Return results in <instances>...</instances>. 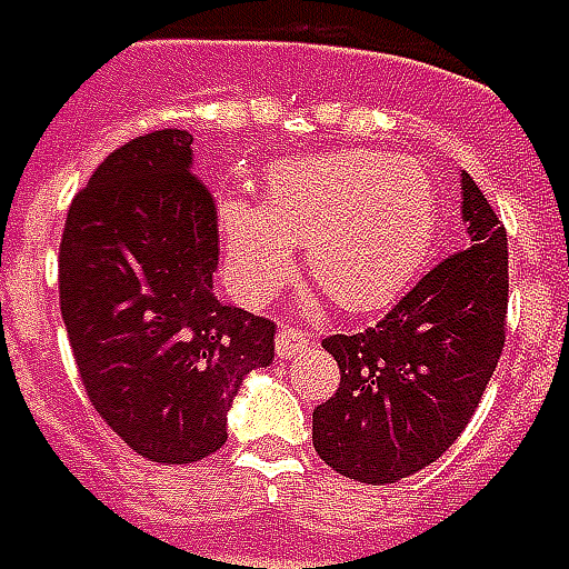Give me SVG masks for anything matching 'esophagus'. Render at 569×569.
<instances>
[{
    "instance_id": "1",
    "label": "esophagus",
    "mask_w": 569,
    "mask_h": 569,
    "mask_svg": "<svg viewBox=\"0 0 569 569\" xmlns=\"http://www.w3.org/2000/svg\"><path fill=\"white\" fill-rule=\"evenodd\" d=\"M310 345H313V338L305 332H298L292 326H280V329H277V338H273V350H277V357L280 359L298 357V353L308 350Z\"/></svg>"
}]
</instances>
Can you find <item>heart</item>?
Returning <instances> with one entry per match:
<instances>
[{"mask_svg": "<svg viewBox=\"0 0 569 569\" xmlns=\"http://www.w3.org/2000/svg\"><path fill=\"white\" fill-rule=\"evenodd\" d=\"M439 200L423 167L381 151L298 154L264 176V203L224 194L216 203L228 277L247 301L283 283L292 247L345 310L393 301L423 264Z\"/></svg>", "mask_w": 569, "mask_h": 569, "instance_id": "1", "label": "heart"}]
</instances>
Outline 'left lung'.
Returning a JSON list of instances; mask_svg holds the SVG:
<instances>
[{"mask_svg":"<svg viewBox=\"0 0 569 569\" xmlns=\"http://www.w3.org/2000/svg\"><path fill=\"white\" fill-rule=\"evenodd\" d=\"M466 249L423 273L366 332L322 347L338 393L313 411V448L335 472L393 485L436 463L476 415L506 341L509 243L488 198L460 173Z\"/></svg>","mask_w":569,"mask_h":569,"instance_id":"1","label":"left lung"}]
</instances>
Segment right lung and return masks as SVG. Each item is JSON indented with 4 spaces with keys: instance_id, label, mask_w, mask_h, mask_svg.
<instances>
[{
    "instance_id": "1",
    "label": "right lung",
    "mask_w": 569,
    "mask_h": 569,
    "mask_svg": "<svg viewBox=\"0 0 569 569\" xmlns=\"http://www.w3.org/2000/svg\"><path fill=\"white\" fill-rule=\"evenodd\" d=\"M191 133L116 149L69 207L60 310L97 415L151 463L228 441L249 371L273 362V322L216 296L219 228Z\"/></svg>"
}]
</instances>
